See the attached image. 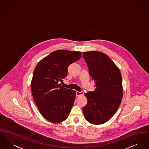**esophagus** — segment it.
<instances>
[{"label": "esophagus", "instance_id": "obj_1", "mask_svg": "<svg viewBox=\"0 0 149 149\" xmlns=\"http://www.w3.org/2000/svg\"><path fill=\"white\" fill-rule=\"evenodd\" d=\"M84 94V92L83 91H80V92H78V91H77L76 92V95L77 96H82Z\"/></svg>", "mask_w": 149, "mask_h": 149}]
</instances>
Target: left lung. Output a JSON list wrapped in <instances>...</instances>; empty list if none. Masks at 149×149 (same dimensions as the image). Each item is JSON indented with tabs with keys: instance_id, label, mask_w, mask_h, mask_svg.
Instances as JSON below:
<instances>
[{
	"instance_id": "1",
	"label": "left lung",
	"mask_w": 149,
	"mask_h": 149,
	"mask_svg": "<svg viewBox=\"0 0 149 149\" xmlns=\"http://www.w3.org/2000/svg\"><path fill=\"white\" fill-rule=\"evenodd\" d=\"M89 74L96 83L94 91L85 93L87 104L83 107L85 119L93 124L107 122L114 115L122 100V75L119 69L105 53H83Z\"/></svg>"
}]
</instances>
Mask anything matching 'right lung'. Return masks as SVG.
<instances>
[{
  "label": "right lung",
  "instance_id": "add662e5",
  "mask_svg": "<svg viewBox=\"0 0 149 149\" xmlns=\"http://www.w3.org/2000/svg\"><path fill=\"white\" fill-rule=\"evenodd\" d=\"M81 57L80 52L58 50L38 62L33 72L31 89L42 115L53 123L66 120L73 106L76 92L59 84L67 77L70 64Z\"/></svg>",
  "mask_w": 149,
  "mask_h": 149
}]
</instances>
